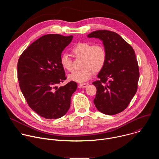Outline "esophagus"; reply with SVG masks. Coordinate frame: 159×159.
Wrapping results in <instances>:
<instances>
[{
    "mask_svg": "<svg viewBox=\"0 0 159 159\" xmlns=\"http://www.w3.org/2000/svg\"><path fill=\"white\" fill-rule=\"evenodd\" d=\"M89 85L88 83H84V84H80L79 85V88H85L86 87H87V85Z\"/></svg>",
    "mask_w": 159,
    "mask_h": 159,
    "instance_id": "34e87169",
    "label": "esophagus"
}]
</instances>
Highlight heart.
I'll list each match as a JSON object with an SVG mask.
<instances>
[{"instance_id":"1","label":"heart","mask_w":159,"mask_h":159,"mask_svg":"<svg viewBox=\"0 0 159 159\" xmlns=\"http://www.w3.org/2000/svg\"><path fill=\"white\" fill-rule=\"evenodd\" d=\"M74 55L82 58L83 69L74 72L69 75V79L79 83H84L90 79L94 72L101 71L106 63V51L102 44H93L90 42H79L72 50ZM60 64L69 72L73 70L72 60L66 53L60 57Z\"/></svg>"}]
</instances>
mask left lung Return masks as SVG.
I'll return each instance as SVG.
<instances>
[{
    "mask_svg": "<svg viewBox=\"0 0 159 159\" xmlns=\"http://www.w3.org/2000/svg\"><path fill=\"white\" fill-rule=\"evenodd\" d=\"M88 38L102 41L106 51V61L98 75V80L93 82L97 93L94 100L98 111L107 115L124 111L137 93L139 68L134 51L116 33L98 30Z\"/></svg>",
    "mask_w": 159,
    "mask_h": 159,
    "instance_id": "8db88e82",
    "label": "left lung"
}]
</instances>
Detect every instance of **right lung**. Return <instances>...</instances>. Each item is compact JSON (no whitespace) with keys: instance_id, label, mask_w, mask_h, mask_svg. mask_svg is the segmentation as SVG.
<instances>
[{"instance_id":"add662e5","label":"right lung","mask_w":159,"mask_h":159,"mask_svg":"<svg viewBox=\"0 0 159 159\" xmlns=\"http://www.w3.org/2000/svg\"><path fill=\"white\" fill-rule=\"evenodd\" d=\"M72 39L73 36L44 35L30 44L19 58L17 79L21 92L29 106L45 119L64 116L77 89L74 81L57 86L66 79L60 57Z\"/></svg>"}]
</instances>
